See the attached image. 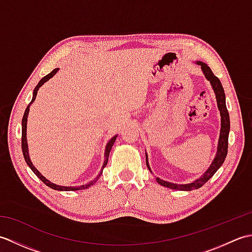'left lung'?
Returning a JSON list of instances; mask_svg holds the SVG:
<instances>
[{
  "label": "left lung",
  "mask_w": 252,
  "mask_h": 252,
  "mask_svg": "<svg viewBox=\"0 0 252 252\" xmlns=\"http://www.w3.org/2000/svg\"><path fill=\"white\" fill-rule=\"evenodd\" d=\"M198 65L201 66V69L203 73H205L206 78L210 81L213 90L216 92V97L218 101V107L220 109L221 112V133H220V140H219V147H218V154L216 159L213 160L212 164L210 165V168L207 170V172L203 174L199 180H197L192 183L189 184H173L170 183V182H165L160 179H156L158 183L162 186L168 187V189H178V190H192V189H197L201 187L203 184L207 183V182L210 180L213 174H215L219 168L223 164L224 160L226 158L227 155V148H228V132H229V115L226 108V104H225V93H224L223 87L221 84V81L219 80L217 76H215V73L212 72L207 63H202V62H198ZM146 164L151 171V168H149L148 162H147V158H146Z\"/></svg>",
  "instance_id": "1"
}]
</instances>
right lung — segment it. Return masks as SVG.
<instances>
[{"label": "right lung", "mask_w": 252, "mask_h": 252, "mask_svg": "<svg viewBox=\"0 0 252 252\" xmlns=\"http://www.w3.org/2000/svg\"><path fill=\"white\" fill-rule=\"evenodd\" d=\"M57 70H58V69H57V68H55L54 70H53L52 72H50L49 74H46L45 77L42 78V79L40 80V82L37 83V85L35 87L34 91H33V97H32V99H31V101H30V104H29L28 106H27V108H26V110H25V114H24V117H23V122H21V125H23V129H21V148H23V154H24V157H25V160H26L27 164L29 165L30 169H31L32 171H33V172L35 173V175L37 176V178H39L42 182H43V183H44L45 185H47L49 187H51V189H56V190H79V189H88V187H90L91 185H93L94 182L99 178L100 173H99V175L97 176V178H96L95 180H93V181L91 182V183H89V184L81 185V186H78V187H65V186H58V185H56V184H53V183H51L50 181H47V180L44 178V176L42 175V174L39 172V171H37V170L33 167V164H32V162L30 161V158H29V155H28V145H27V137H26V136H27V117H28V114H29V107H30V105L32 104V101H34V99H35V96H36V93H37V90L40 89V87H41L42 84H43L44 82H46L47 80L51 79L53 76H54V74L57 72ZM115 141H116V136L112 137L111 140L109 141V143L107 144V146H106V152H105V161H104V164H103V169L106 167L107 162H108L109 153H110V151H111V147H112V145H114Z\"/></svg>", "instance_id": "add662e5"}]
</instances>
